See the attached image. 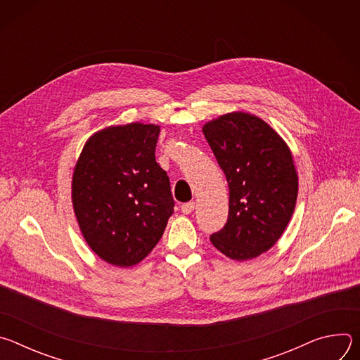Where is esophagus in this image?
<instances>
[{"instance_id":"1","label":"esophagus","mask_w":360,"mask_h":360,"mask_svg":"<svg viewBox=\"0 0 360 360\" xmlns=\"http://www.w3.org/2000/svg\"><path fill=\"white\" fill-rule=\"evenodd\" d=\"M181 210H182L184 214L189 215V214L193 212V210H195V202H186V203H184Z\"/></svg>"}]
</instances>
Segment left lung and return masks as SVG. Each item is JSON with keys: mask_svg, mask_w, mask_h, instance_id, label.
Masks as SVG:
<instances>
[{"mask_svg": "<svg viewBox=\"0 0 360 360\" xmlns=\"http://www.w3.org/2000/svg\"><path fill=\"white\" fill-rule=\"evenodd\" d=\"M202 132L229 186L228 222L211 242L231 259H253L278 242L295 211L290 149L265 121L246 112L225 114Z\"/></svg>", "mask_w": 360, "mask_h": 360, "instance_id": "1", "label": "left lung"}]
</instances>
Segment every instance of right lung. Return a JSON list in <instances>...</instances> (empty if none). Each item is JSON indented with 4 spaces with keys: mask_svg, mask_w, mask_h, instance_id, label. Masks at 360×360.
Masks as SVG:
<instances>
[{
    "mask_svg": "<svg viewBox=\"0 0 360 360\" xmlns=\"http://www.w3.org/2000/svg\"><path fill=\"white\" fill-rule=\"evenodd\" d=\"M160 127L132 122L95 132L72 175L79 229L102 261L128 268L160 242L174 198L155 160Z\"/></svg>",
    "mask_w": 360,
    "mask_h": 360,
    "instance_id": "add662e5",
    "label": "right lung"
}]
</instances>
